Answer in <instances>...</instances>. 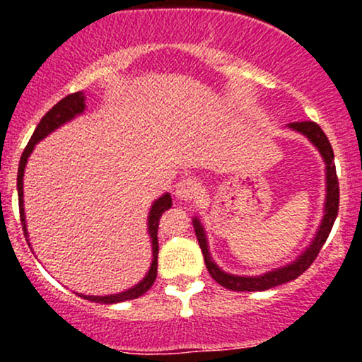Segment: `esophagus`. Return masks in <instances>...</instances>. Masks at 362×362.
I'll return each mask as SVG.
<instances>
[{"label": "esophagus", "mask_w": 362, "mask_h": 362, "mask_svg": "<svg viewBox=\"0 0 362 362\" xmlns=\"http://www.w3.org/2000/svg\"><path fill=\"white\" fill-rule=\"evenodd\" d=\"M204 194V187L199 180L195 178H184L175 185V195L177 199L184 202H190L194 199H199L201 195Z\"/></svg>", "instance_id": "1"}]
</instances>
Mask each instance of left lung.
Listing matches in <instances>:
<instances>
[{"mask_svg":"<svg viewBox=\"0 0 362 362\" xmlns=\"http://www.w3.org/2000/svg\"><path fill=\"white\" fill-rule=\"evenodd\" d=\"M289 129L293 131L301 132L303 136H306L313 146H317V149L322 155L323 161H325L327 168V197H325V214H323L322 224H320L317 236L313 238V242L305 252L298 257L293 264L286 265V267L276 269V271L265 272L262 276H253V277H243V276H233V274H226L218 265L214 264V260L211 259L209 255V248H207V240H206V233L204 228H202L201 221L197 218L192 219L194 223V230H195V236H197L199 247H201L202 255H204V262L206 267L209 271L213 279L221 284L223 288L231 289V291H265L276 288V286L284 284V282H289L296 277H300L306 269L313 264L317 255L322 250L323 243L327 242L328 235H330L332 226H334L335 218H337L339 213V178H337V172H335V163H334V149L330 146V141L325 136V132L322 131V127L318 126L317 122H311V120H305V122H291Z\"/></svg>","mask_w":362,"mask_h":362,"instance_id":"8db88e82","label":"left lung"}]
</instances>
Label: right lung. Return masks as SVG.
<instances>
[{
	"instance_id": "add662e5",
	"label": "right lung",
	"mask_w": 362,
	"mask_h": 362,
	"mask_svg": "<svg viewBox=\"0 0 362 362\" xmlns=\"http://www.w3.org/2000/svg\"><path fill=\"white\" fill-rule=\"evenodd\" d=\"M83 110H85V95H83V91H76V93L68 95V97H64L62 100L57 102L56 105H54L52 109L44 115L42 120L39 122V126L35 127L34 134H32V138H30V141H28V144H27V148H25L22 158H20L18 175H16V189H18L20 219H22L23 235H25V238H27V242H28V233H27V223H25V209H23V172H25V165H27L28 156H30V153L34 151L35 144L39 143V141H42L45 136L51 134L52 131H56L57 127L62 126V124L69 122L73 117L83 114ZM170 207H172V197H170V194L167 192L153 202L151 211H149L148 231H149V236H151L153 260H151V267H149L146 277H144L139 284H136L134 288L124 291V293L109 294V296H86V294H80L81 298H85V300L93 301V303L112 305V303L136 300V298L143 296V294L146 293L149 288H151L153 282H155V279H156V272H158V224H160L161 214H163L167 209H170Z\"/></svg>"
}]
</instances>
